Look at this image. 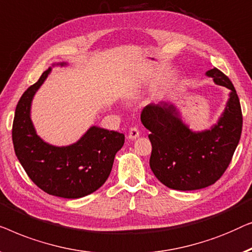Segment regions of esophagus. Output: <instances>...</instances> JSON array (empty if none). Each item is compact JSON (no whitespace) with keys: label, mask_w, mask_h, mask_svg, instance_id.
<instances>
[{"label":"esophagus","mask_w":252,"mask_h":252,"mask_svg":"<svg viewBox=\"0 0 252 252\" xmlns=\"http://www.w3.org/2000/svg\"><path fill=\"white\" fill-rule=\"evenodd\" d=\"M139 134H140V131L137 126H131L129 129L127 137H129V139H136V138L139 137Z\"/></svg>","instance_id":"obj_1"}]
</instances>
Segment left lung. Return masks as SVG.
<instances>
[{
  "label": "left lung",
  "instance_id": "1",
  "mask_svg": "<svg viewBox=\"0 0 252 252\" xmlns=\"http://www.w3.org/2000/svg\"><path fill=\"white\" fill-rule=\"evenodd\" d=\"M207 75L231 90L225 112L211 130L190 131L169 102H152L141 111V122L151 131V169L169 189L193 190L215 184L228 168L240 141L243 120L235 88L216 67Z\"/></svg>",
  "mask_w": 252,
  "mask_h": 252
}]
</instances>
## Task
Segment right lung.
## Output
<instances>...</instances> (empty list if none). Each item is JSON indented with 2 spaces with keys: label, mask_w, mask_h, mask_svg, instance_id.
<instances>
[{
  "label": "right lung",
  "mask_w": 252,
  "mask_h": 252,
  "mask_svg": "<svg viewBox=\"0 0 252 252\" xmlns=\"http://www.w3.org/2000/svg\"><path fill=\"white\" fill-rule=\"evenodd\" d=\"M65 65V63H62ZM42 74L17 104L12 125L15 153L32 182L50 195L79 198L97 190L111 173L125 134L92 126L76 144L56 147L35 132L30 118L33 95L50 73Z\"/></svg>",
  "instance_id": "obj_1"
}]
</instances>
